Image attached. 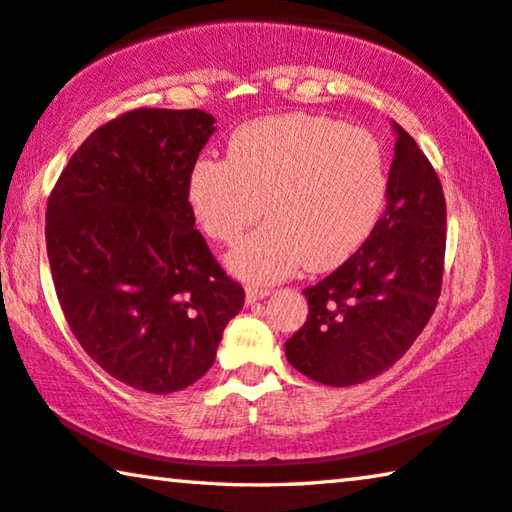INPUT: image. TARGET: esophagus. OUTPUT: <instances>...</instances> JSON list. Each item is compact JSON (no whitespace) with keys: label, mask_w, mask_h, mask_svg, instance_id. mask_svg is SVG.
Returning a JSON list of instances; mask_svg holds the SVG:
<instances>
[{"label":"esophagus","mask_w":512,"mask_h":512,"mask_svg":"<svg viewBox=\"0 0 512 512\" xmlns=\"http://www.w3.org/2000/svg\"><path fill=\"white\" fill-rule=\"evenodd\" d=\"M268 295H270L268 288H261V286H249L247 288V302L263 300V298H268Z\"/></svg>","instance_id":"34e87169"}]
</instances>
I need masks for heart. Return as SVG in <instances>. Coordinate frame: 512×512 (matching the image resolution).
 <instances>
[{
    "label": "heart",
    "mask_w": 512,
    "mask_h": 512,
    "mask_svg": "<svg viewBox=\"0 0 512 512\" xmlns=\"http://www.w3.org/2000/svg\"><path fill=\"white\" fill-rule=\"evenodd\" d=\"M388 166L365 129L321 115H281L244 124L228 159H201L189 175V203L212 240L233 244L265 212L261 231L228 254L251 284H272L305 265L335 270L379 221Z\"/></svg>",
    "instance_id": "1"
}]
</instances>
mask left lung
Listing matches in <instances>:
<instances>
[{
  "instance_id": "left-lung-1",
  "label": "left lung",
  "mask_w": 512,
  "mask_h": 512,
  "mask_svg": "<svg viewBox=\"0 0 512 512\" xmlns=\"http://www.w3.org/2000/svg\"><path fill=\"white\" fill-rule=\"evenodd\" d=\"M385 212L365 244L316 286L286 358L323 385L365 383L409 351L436 309L446 256V198L436 170L397 122Z\"/></svg>"
}]
</instances>
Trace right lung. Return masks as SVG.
<instances>
[{
    "label": "right lung",
    "instance_id": "right-lung-1",
    "mask_svg": "<svg viewBox=\"0 0 512 512\" xmlns=\"http://www.w3.org/2000/svg\"><path fill=\"white\" fill-rule=\"evenodd\" d=\"M214 122L196 108L129 110L73 152L48 198V261L66 323L103 372L154 395L201 379L244 305L189 203Z\"/></svg>",
    "mask_w": 512,
    "mask_h": 512
}]
</instances>
